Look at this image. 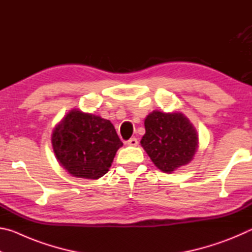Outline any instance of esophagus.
Here are the masks:
<instances>
[{
	"mask_svg": "<svg viewBox=\"0 0 252 252\" xmlns=\"http://www.w3.org/2000/svg\"><path fill=\"white\" fill-rule=\"evenodd\" d=\"M126 143L127 144V146H130V147H136L139 144L138 139H136V138H131L130 140H127Z\"/></svg>",
	"mask_w": 252,
	"mask_h": 252,
	"instance_id": "obj_1",
	"label": "esophagus"
}]
</instances>
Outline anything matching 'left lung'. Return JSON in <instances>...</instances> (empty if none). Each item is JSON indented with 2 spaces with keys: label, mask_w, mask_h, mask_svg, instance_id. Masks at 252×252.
<instances>
[{
  "label": "left lung",
  "mask_w": 252,
  "mask_h": 252,
  "mask_svg": "<svg viewBox=\"0 0 252 252\" xmlns=\"http://www.w3.org/2000/svg\"><path fill=\"white\" fill-rule=\"evenodd\" d=\"M144 127L146 133L140 143L162 172L172 173L193 159L199 135L182 112L152 111L144 120Z\"/></svg>",
  "instance_id": "8db88e82"
}]
</instances>
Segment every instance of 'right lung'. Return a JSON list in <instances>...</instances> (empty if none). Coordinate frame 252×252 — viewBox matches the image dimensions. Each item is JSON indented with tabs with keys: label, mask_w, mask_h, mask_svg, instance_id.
<instances>
[{
	"label": "right lung",
	"mask_w": 252,
	"mask_h": 252,
	"mask_svg": "<svg viewBox=\"0 0 252 252\" xmlns=\"http://www.w3.org/2000/svg\"><path fill=\"white\" fill-rule=\"evenodd\" d=\"M59 164L75 178L96 180L109 171L123 146L112 123L93 113L71 110L51 136Z\"/></svg>",
	"instance_id": "obj_1"
}]
</instances>
